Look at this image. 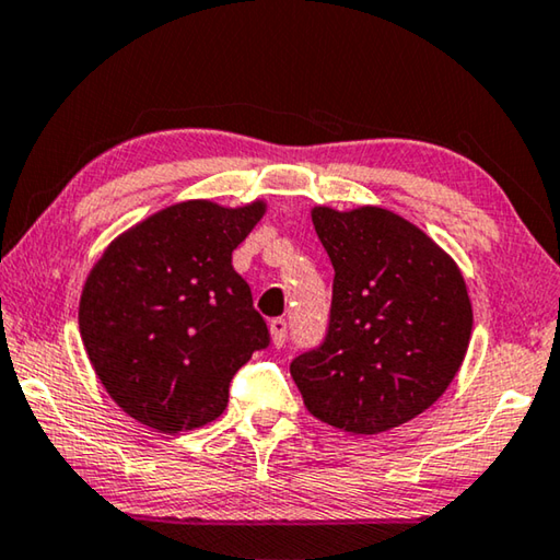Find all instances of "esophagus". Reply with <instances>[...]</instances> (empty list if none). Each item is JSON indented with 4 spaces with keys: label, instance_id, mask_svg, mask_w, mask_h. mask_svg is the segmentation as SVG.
<instances>
[{
    "label": "esophagus",
    "instance_id": "esophagus-1",
    "mask_svg": "<svg viewBox=\"0 0 560 560\" xmlns=\"http://www.w3.org/2000/svg\"><path fill=\"white\" fill-rule=\"evenodd\" d=\"M269 334H271V343L281 348L283 343H287V334H289V326L287 320L283 318H271L269 320Z\"/></svg>",
    "mask_w": 560,
    "mask_h": 560
}]
</instances>
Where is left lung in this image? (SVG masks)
I'll list each match as a JSON object with an SVG mask.
<instances>
[{
    "label": "left lung",
    "mask_w": 560,
    "mask_h": 560,
    "mask_svg": "<svg viewBox=\"0 0 560 560\" xmlns=\"http://www.w3.org/2000/svg\"><path fill=\"white\" fill-rule=\"evenodd\" d=\"M336 269L324 346L291 377L316 420L348 434L410 422L440 400L471 338L467 281L428 232L375 205L311 207Z\"/></svg>",
    "instance_id": "left-lung-1"
}]
</instances>
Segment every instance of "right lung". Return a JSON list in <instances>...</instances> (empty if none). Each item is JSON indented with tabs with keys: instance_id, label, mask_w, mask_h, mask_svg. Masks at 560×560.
Instances as JSON below:
<instances>
[{
	"instance_id": "add662e5",
	"label": "right lung",
	"mask_w": 560,
	"mask_h": 560,
	"mask_svg": "<svg viewBox=\"0 0 560 560\" xmlns=\"http://www.w3.org/2000/svg\"><path fill=\"white\" fill-rule=\"evenodd\" d=\"M267 200L224 207L185 200L118 234L79 301L83 348L122 412L165 434L217 420L232 375L269 346L232 252Z\"/></svg>"
}]
</instances>
